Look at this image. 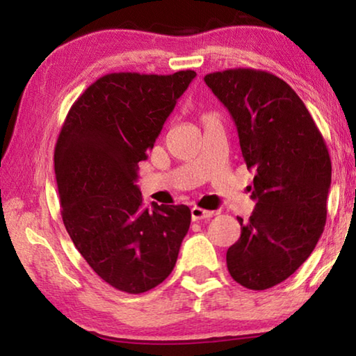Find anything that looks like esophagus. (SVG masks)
Listing matches in <instances>:
<instances>
[{
	"label": "esophagus",
	"instance_id": "esophagus-1",
	"mask_svg": "<svg viewBox=\"0 0 356 356\" xmlns=\"http://www.w3.org/2000/svg\"><path fill=\"white\" fill-rule=\"evenodd\" d=\"M213 215H215L213 210H204L201 207H193L191 209V218H193V221L209 220V218H212Z\"/></svg>",
	"mask_w": 356,
	"mask_h": 356
}]
</instances>
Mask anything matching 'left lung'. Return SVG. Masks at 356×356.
I'll return each mask as SVG.
<instances>
[{"instance_id": "obj_1", "label": "left lung", "mask_w": 356, "mask_h": 356, "mask_svg": "<svg viewBox=\"0 0 356 356\" xmlns=\"http://www.w3.org/2000/svg\"><path fill=\"white\" fill-rule=\"evenodd\" d=\"M236 122L254 170L248 221L226 252L238 284L264 291L287 280L321 238L327 221L331 160L321 130L297 92L270 72L229 69L204 76ZM251 190V186H250Z\"/></svg>"}]
</instances>
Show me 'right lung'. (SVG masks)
Wrapping results in <instances>:
<instances>
[{
	"label": "right lung",
	"instance_id": "1",
	"mask_svg": "<svg viewBox=\"0 0 356 356\" xmlns=\"http://www.w3.org/2000/svg\"><path fill=\"white\" fill-rule=\"evenodd\" d=\"M195 76L104 75L75 100L59 131L55 174L64 226L89 267L118 291L143 293L163 282L188 232V207H146L135 180Z\"/></svg>",
	"mask_w": 356,
	"mask_h": 356
}]
</instances>
